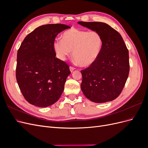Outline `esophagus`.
Here are the masks:
<instances>
[{
    "instance_id": "1",
    "label": "esophagus",
    "mask_w": 148,
    "mask_h": 148,
    "mask_svg": "<svg viewBox=\"0 0 148 148\" xmlns=\"http://www.w3.org/2000/svg\"><path fill=\"white\" fill-rule=\"evenodd\" d=\"M75 69L74 68V67H73V66H70V70L71 72H73V71H74Z\"/></svg>"
}]
</instances>
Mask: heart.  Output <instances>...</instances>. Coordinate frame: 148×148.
<instances>
[{
  "instance_id": "b5f03b06",
  "label": "heart",
  "mask_w": 148,
  "mask_h": 148,
  "mask_svg": "<svg viewBox=\"0 0 148 148\" xmlns=\"http://www.w3.org/2000/svg\"><path fill=\"white\" fill-rule=\"evenodd\" d=\"M62 39L53 42V49L58 57L65 60L72 55L76 63L88 66L95 63L99 57L103 46L101 35L96 31H88L71 28L62 34Z\"/></svg>"
}]
</instances>
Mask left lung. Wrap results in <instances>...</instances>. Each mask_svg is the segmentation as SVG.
<instances>
[{
    "mask_svg": "<svg viewBox=\"0 0 148 148\" xmlns=\"http://www.w3.org/2000/svg\"><path fill=\"white\" fill-rule=\"evenodd\" d=\"M84 27L99 33L103 46L98 59L81 71V89L88 99L104 103L116 99L122 92L128 77V51L122 36L102 22L78 21Z\"/></svg>",
    "mask_w": 148,
    "mask_h": 148,
    "instance_id": "left-lung-1",
    "label": "left lung"
}]
</instances>
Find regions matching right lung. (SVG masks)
Instances as JSON below:
<instances>
[{"label":"right lung","instance_id":"right-lung-1","mask_svg":"<svg viewBox=\"0 0 148 148\" xmlns=\"http://www.w3.org/2000/svg\"><path fill=\"white\" fill-rule=\"evenodd\" d=\"M70 27L63 24L39 26L26 36L17 52L16 78L25 99L46 107L56 102L70 74L69 66L56 57L57 34Z\"/></svg>","mask_w":148,"mask_h":148}]
</instances>
